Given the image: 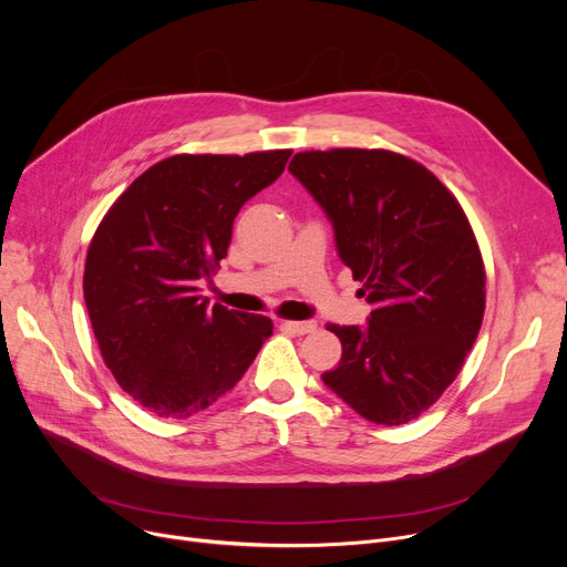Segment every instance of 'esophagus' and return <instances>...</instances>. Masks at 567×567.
<instances>
[{"label": "esophagus", "instance_id": "34e87169", "mask_svg": "<svg viewBox=\"0 0 567 567\" xmlns=\"http://www.w3.org/2000/svg\"><path fill=\"white\" fill-rule=\"evenodd\" d=\"M280 326L287 331L306 336V333H312L317 329V321H312V319H308V321H280Z\"/></svg>", "mask_w": 567, "mask_h": 567}]
</instances>
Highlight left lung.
<instances>
[{"label":"left lung","mask_w":567,"mask_h":567,"mask_svg":"<svg viewBox=\"0 0 567 567\" xmlns=\"http://www.w3.org/2000/svg\"><path fill=\"white\" fill-rule=\"evenodd\" d=\"M289 172L331 220L372 308L365 326H326L342 359L323 383L377 425L419 419L483 323L485 268L462 206L421 163L383 148L303 152Z\"/></svg>","instance_id":"1"}]
</instances>
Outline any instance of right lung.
<instances>
[{"mask_svg": "<svg viewBox=\"0 0 567 567\" xmlns=\"http://www.w3.org/2000/svg\"><path fill=\"white\" fill-rule=\"evenodd\" d=\"M291 152L172 156L140 174L99 225L84 303L118 385L161 419H188L246 374L274 321L199 296L241 206Z\"/></svg>", "mask_w": 567, "mask_h": 567, "instance_id": "right-lung-1", "label": "right lung"}]
</instances>
